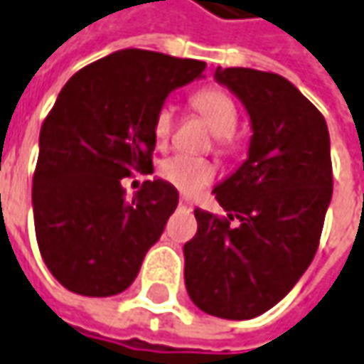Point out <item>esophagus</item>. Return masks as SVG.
I'll use <instances>...</instances> for the list:
<instances>
[{
  "mask_svg": "<svg viewBox=\"0 0 364 364\" xmlns=\"http://www.w3.org/2000/svg\"><path fill=\"white\" fill-rule=\"evenodd\" d=\"M178 208L180 210H184V212H192V202L186 198H180L178 200Z\"/></svg>",
  "mask_w": 364,
  "mask_h": 364,
  "instance_id": "obj_1",
  "label": "esophagus"
}]
</instances>
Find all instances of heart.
I'll use <instances>...</instances> for the list:
<instances>
[{"label":"heart","instance_id":"obj_1","mask_svg":"<svg viewBox=\"0 0 364 364\" xmlns=\"http://www.w3.org/2000/svg\"><path fill=\"white\" fill-rule=\"evenodd\" d=\"M192 106L210 126L212 134L218 136V144L222 148L228 146L230 136L238 124V109H236L232 97L224 94L218 87H208V90L194 94ZM172 128H174V112L170 106H162L158 109L152 126L154 140L158 146H166V142L172 136ZM158 174L168 184L180 190L182 194H196L214 180V166L204 158L188 156V154H174L160 162Z\"/></svg>","mask_w":364,"mask_h":364}]
</instances>
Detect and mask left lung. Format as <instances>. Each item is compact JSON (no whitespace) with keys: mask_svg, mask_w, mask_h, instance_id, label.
Returning a JSON list of instances; mask_svg holds the SVG:
<instances>
[{"mask_svg":"<svg viewBox=\"0 0 364 364\" xmlns=\"http://www.w3.org/2000/svg\"><path fill=\"white\" fill-rule=\"evenodd\" d=\"M214 80L242 102L252 136L248 158L212 190L228 216L194 210L184 282L200 311L246 321L282 301L313 262L333 198L331 138L287 77L216 68Z\"/></svg>","mask_w":364,"mask_h":364,"instance_id":"obj_1","label":"left lung"}]
</instances>
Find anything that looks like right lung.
<instances>
[{
  "mask_svg": "<svg viewBox=\"0 0 364 364\" xmlns=\"http://www.w3.org/2000/svg\"><path fill=\"white\" fill-rule=\"evenodd\" d=\"M206 63L119 50L63 85L40 132L31 204L41 258L58 282L84 296H114L138 277L178 206V190L146 180L126 198L122 178L150 174L154 118Z\"/></svg>",
  "mask_w": 364,
  "mask_h": 364,
  "instance_id": "right-lung-1",
  "label": "right lung"
}]
</instances>
